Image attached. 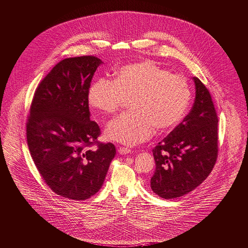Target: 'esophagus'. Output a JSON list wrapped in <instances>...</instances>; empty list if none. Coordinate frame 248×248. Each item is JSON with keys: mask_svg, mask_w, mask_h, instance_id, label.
Masks as SVG:
<instances>
[{"mask_svg": "<svg viewBox=\"0 0 248 248\" xmlns=\"http://www.w3.org/2000/svg\"><path fill=\"white\" fill-rule=\"evenodd\" d=\"M118 152H119V154H121V155H127V154L131 153L132 151H131L130 149H128V148H124V147H120V148L118 149Z\"/></svg>", "mask_w": 248, "mask_h": 248, "instance_id": "34e87169", "label": "esophagus"}]
</instances>
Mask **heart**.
Returning <instances> with one entry per match:
<instances>
[{
	"instance_id": "heart-1",
	"label": "heart",
	"mask_w": 248,
	"mask_h": 248,
	"mask_svg": "<svg viewBox=\"0 0 248 248\" xmlns=\"http://www.w3.org/2000/svg\"><path fill=\"white\" fill-rule=\"evenodd\" d=\"M126 99L131 111L111 121L106 136L134 145L150 138L155 127L166 132L178 125L188 110L191 90L184 78L151 61L123 66L114 80L101 78L89 88V104L106 115L114 114Z\"/></svg>"
}]
</instances>
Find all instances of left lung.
Returning a JSON list of instances; mask_svg holds the SVG:
<instances>
[{"label":"left lung","mask_w":248,"mask_h":248,"mask_svg":"<svg viewBox=\"0 0 248 248\" xmlns=\"http://www.w3.org/2000/svg\"><path fill=\"white\" fill-rule=\"evenodd\" d=\"M196 98L190 113L153 150L155 170L151 189L158 197H182L211 172L218 153V118L209 92L193 78Z\"/></svg>","instance_id":"obj_1"}]
</instances>
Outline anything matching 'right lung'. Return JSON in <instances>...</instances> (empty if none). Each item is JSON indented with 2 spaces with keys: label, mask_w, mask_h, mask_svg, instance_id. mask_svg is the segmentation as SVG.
Wrapping results in <instances>:
<instances>
[{
  "label": "right lung",
  "mask_w": 248,
  "mask_h": 248,
  "mask_svg": "<svg viewBox=\"0 0 248 248\" xmlns=\"http://www.w3.org/2000/svg\"><path fill=\"white\" fill-rule=\"evenodd\" d=\"M103 62L94 56L61 60L39 85L27 122V143L41 176L64 198L84 201L102 187L114 144L91 146L100 135L91 121L88 92Z\"/></svg>",
  "instance_id": "add662e5"
}]
</instances>
